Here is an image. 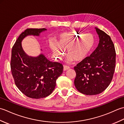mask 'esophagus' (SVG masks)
Listing matches in <instances>:
<instances>
[{
    "label": "esophagus",
    "mask_w": 124,
    "mask_h": 124,
    "mask_svg": "<svg viewBox=\"0 0 124 124\" xmlns=\"http://www.w3.org/2000/svg\"><path fill=\"white\" fill-rule=\"evenodd\" d=\"M69 69H70V67L69 66H67V65H64L63 66V70L64 71L67 70Z\"/></svg>",
    "instance_id": "esophagus-1"
}]
</instances>
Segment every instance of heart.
Instances as JSON below:
<instances>
[{"instance_id":"heart-1","label":"heart","mask_w":124,"mask_h":124,"mask_svg":"<svg viewBox=\"0 0 124 124\" xmlns=\"http://www.w3.org/2000/svg\"><path fill=\"white\" fill-rule=\"evenodd\" d=\"M95 44V38L91 33L79 31H70L62 33L59 37L57 45L52 44L55 55L61 59L64 56L62 49H67L68 61H81L87 56Z\"/></svg>"}]
</instances>
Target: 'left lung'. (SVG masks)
<instances>
[{"label": "left lung", "instance_id": "1", "mask_svg": "<svg viewBox=\"0 0 124 124\" xmlns=\"http://www.w3.org/2000/svg\"><path fill=\"white\" fill-rule=\"evenodd\" d=\"M95 29L100 38L98 46L74 67L76 88L87 95L99 94L109 86L116 65V54L111 38L103 31Z\"/></svg>", "mask_w": 124, "mask_h": 124}]
</instances>
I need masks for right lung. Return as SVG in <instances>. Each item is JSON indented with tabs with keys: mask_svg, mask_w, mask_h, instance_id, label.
I'll list each match as a JSON object with an SVG mask.
<instances>
[{
	"mask_svg": "<svg viewBox=\"0 0 124 124\" xmlns=\"http://www.w3.org/2000/svg\"><path fill=\"white\" fill-rule=\"evenodd\" d=\"M46 30L27 29L18 37L12 49L10 69L15 85L22 93L32 99L44 98L51 94L63 69L61 63L50 61L43 54L29 56L22 49L21 41L26 36H39Z\"/></svg>",
	"mask_w": 124,
	"mask_h": 124,
	"instance_id": "obj_1",
	"label": "right lung"
}]
</instances>
